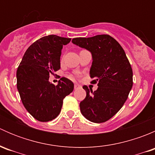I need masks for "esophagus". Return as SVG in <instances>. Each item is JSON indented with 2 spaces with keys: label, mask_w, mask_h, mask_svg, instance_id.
Listing matches in <instances>:
<instances>
[{
  "label": "esophagus",
  "mask_w": 155,
  "mask_h": 155,
  "mask_svg": "<svg viewBox=\"0 0 155 155\" xmlns=\"http://www.w3.org/2000/svg\"><path fill=\"white\" fill-rule=\"evenodd\" d=\"M79 87H80V85H78V84H75V85H74V89H75V90L79 88Z\"/></svg>",
  "instance_id": "34e87169"
}]
</instances>
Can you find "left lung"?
<instances>
[{
  "mask_svg": "<svg viewBox=\"0 0 155 155\" xmlns=\"http://www.w3.org/2000/svg\"><path fill=\"white\" fill-rule=\"evenodd\" d=\"M72 43L89 51L92 56L90 77L97 82L94 91H86L80 103L82 115L91 122H105L123 107L133 86V71L124 49L107 34L73 38Z\"/></svg>",
  "mask_w": 155,
  "mask_h": 155,
  "instance_id": "1",
  "label": "left lung"
}]
</instances>
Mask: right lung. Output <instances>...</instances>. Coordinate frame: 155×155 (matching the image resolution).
Wrapping results in <instances>:
<instances>
[{
  "label": "right lung",
  "mask_w": 155,
  "mask_h": 155,
  "mask_svg": "<svg viewBox=\"0 0 155 155\" xmlns=\"http://www.w3.org/2000/svg\"><path fill=\"white\" fill-rule=\"evenodd\" d=\"M71 39L48 35L39 39L25 53L16 72L17 89L28 112L40 121L54 119L60 113L63 100L73 91V82L61 78L57 85L49 75L61 68L63 46Z\"/></svg>",
  "instance_id": "obj_1"
}]
</instances>
